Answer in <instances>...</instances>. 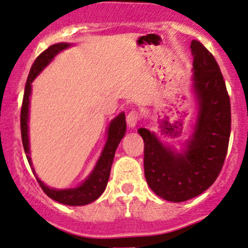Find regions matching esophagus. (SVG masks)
Instances as JSON below:
<instances>
[{
	"label": "esophagus",
	"mask_w": 248,
	"mask_h": 248,
	"mask_svg": "<svg viewBox=\"0 0 248 248\" xmlns=\"http://www.w3.org/2000/svg\"><path fill=\"white\" fill-rule=\"evenodd\" d=\"M140 113L137 109H132V111L128 112L127 114V124H129V127H135L137 122L140 121Z\"/></svg>",
	"instance_id": "1"
}]
</instances>
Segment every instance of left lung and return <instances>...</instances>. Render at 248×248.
I'll use <instances>...</instances> for the list:
<instances>
[{
  "label": "left lung",
  "mask_w": 248,
  "mask_h": 248,
  "mask_svg": "<svg viewBox=\"0 0 248 248\" xmlns=\"http://www.w3.org/2000/svg\"><path fill=\"white\" fill-rule=\"evenodd\" d=\"M190 48L199 116L186 149L177 153L149 129L137 130L144 141V174L149 187L172 202L195 198L215 183L224 164L231 133V105L219 65L200 41L193 40Z\"/></svg>",
  "instance_id": "obj_1"
}]
</instances>
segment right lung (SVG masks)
<instances>
[{
    "label": "right lung",
    "mask_w": 248,
    "mask_h": 248,
    "mask_svg": "<svg viewBox=\"0 0 248 248\" xmlns=\"http://www.w3.org/2000/svg\"><path fill=\"white\" fill-rule=\"evenodd\" d=\"M69 44L60 43L49 46L46 50H44L40 55L35 59L34 63L32 64L31 70H30L28 80L25 84V90H24L23 104H22V111H20V133H22V141L23 147L25 150L26 158H28L29 164L32 165L31 158H30V148H29V135H28V120H29V105H30V94H31V83L39 73L46 67L47 64L52 61V59L61 52L62 49H65L69 47ZM126 116L124 113H120L116 118L111 122L108 127V137H107V142L105 148H104L103 153L99 160L97 162V165L89 175L88 179L83 183L80 186L76 188L70 189H54L49 188L45 185L43 181H37L40 185L41 189L44 190L45 194L54 201H58L62 204L67 205H85L93 202L103 194L106 188L107 181L109 178V172L114 159L115 150L118 148L119 143L122 140V137L126 134ZM34 173V170L32 169ZM35 174V173H34Z\"/></svg>",
    "instance_id": "obj_1"
}]
</instances>
